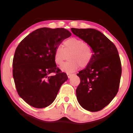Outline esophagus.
Wrapping results in <instances>:
<instances>
[{
  "instance_id": "34e87169",
  "label": "esophagus",
  "mask_w": 133,
  "mask_h": 133,
  "mask_svg": "<svg viewBox=\"0 0 133 133\" xmlns=\"http://www.w3.org/2000/svg\"><path fill=\"white\" fill-rule=\"evenodd\" d=\"M67 75H68V77H69V78H70V77H71L72 76H73V74H71V73H68V74H67Z\"/></svg>"
}]
</instances>
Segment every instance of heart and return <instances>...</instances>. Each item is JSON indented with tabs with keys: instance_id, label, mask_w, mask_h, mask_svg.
<instances>
[{
	"instance_id": "obj_1",
	"label": "heart",
	"mask_w": 133,
	"mask_h": 133,
	"mask_svg": "<svg viewBox=\"0 0 133 133\" xmlns=\"http://www.w3.org/2000/svg\"><path fill=\"white\" fill-rule=\"evenodd\" d=\"M64 49L61 45L56 47L54 52V61L58 65L63 64L66 54L70 53L69 61L62 66V69L68 72L77 71L81 67L84 68L89 64L92 57L91 47L77 38H71L64 42Z\"/></svg>"
}]
</instances>
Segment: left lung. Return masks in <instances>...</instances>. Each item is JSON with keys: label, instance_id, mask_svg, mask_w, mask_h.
I'll return each instance as SVG.
<instances>
[{"label": "left lung", "instance_id": "8db88e82", "mask_svg": "<svg viewBox=\"0 0 133 133\" xmlns=\"http://www.w3.org/2000/svg\"><path fill=\"white\" fill-rule=\"evenodd\" d=\"M71 30L93 51L89 64L77 74L81 80L76 89L77 99L84 109L97 112L108 106L118 92L122 72L118 51L99 30L76 28Z\"/></svg>", "mask_w": 133, "mask_h": 133}]
</instances>
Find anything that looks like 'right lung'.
<instances>
[{"label":"right lung","mask_w":133,"mask_h":133,"mask_svg":"<svg viewBox=\"0 0 133 133\" xmlns=\"http://www.w3.org/2000/svg\"><path fill=\"white\" fill-rule=\"evenodd\" d=\"M71 36L64 28L42 27L29 34L17 47L12 62L14 80L18 94L30 106H49L68 80L67 74L56 65L54 52Z\"/></svg>","instance_id":"add662e5"}]
</instances>
